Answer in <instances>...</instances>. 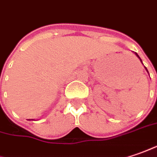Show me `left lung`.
I'll return each mask as SVG.
<instances>
[{"mask_svg": "<svg viewBox=\"0 0 157 157\" xmlns=\"http://www.w3.org/2000/svg\"><path fill=\"white\" fill-rule=\"evenodd\" d=\"M136 55H137V57H138V58H139V59H140V57H139V56H138V55H137V53H136ZM140 61H141V62H142V60H141V59H140ZM145 69H146V68H145ZM146 70H147V69H146ZM147 71H148V70H147Z\"/></svg>", "mask_w": 157, "mask_h": 157, "instance_id": "1", "label": "left lung"}]
</instances>
